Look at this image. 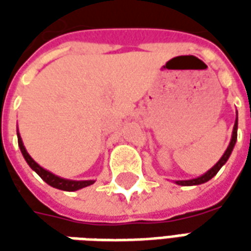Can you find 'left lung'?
<instances>
[{"label":"left lung","mask_w":251,"mask_h":251,"mask_svg":"<svg viewBox=\"0 0 251 251\" xmlns=\"http://www.w3.org/2000/svg\"><path fill=\"white\" fill-rule=\"evenodd\" d=\"M237 131H238V111H237V118H235V124H234V129H232L231 141H230V144H228L226 152L223 153V156L221 157V160H219V161H218L212 168L208 169L204 175H201V176H199V177H195V179H189V180H176L175 183L179 185H199L212 179V177L219 172V169H221L222 167L227 163V160H228V157H230L232 149H234V147H235V142H237V136H238Z\"/></svg>","instance_id":"1"}]
</instances>
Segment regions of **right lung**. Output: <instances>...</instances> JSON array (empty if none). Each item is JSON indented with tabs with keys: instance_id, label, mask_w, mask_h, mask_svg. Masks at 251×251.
I'll use <instances>...</instances> for the list:
<instances>
[{
	"instance_id": "1",
	"label": "right lung",
	"mask_w": 251,
	"mask_h": 251,
	"mask_svg": "<svg viewBox=\"0 0 251 251\" xmlns=\"http://www.w3.org/2000/svg\"><path fill=\"white\" fill-rule=\"evenodd\" d=\"M17 140H19L20 151L23 153L25 161L28 163V165L35 171L36 174L40 176L41 179L46 181L47 184H50L51 187H53V188L62 189V191H77V189L84 188V187H88V185H91L95 183V180H68L63 179V177H59L56 175H53L52 172H50V171H47V169H44L43 167H40L33 158L30 157L29 153L26 152L24 144H23V140H21V136H20L19 131H17Z\"/></svg>"
}]
</instances>
